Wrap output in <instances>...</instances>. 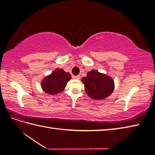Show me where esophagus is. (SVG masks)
Segmentation results:
<instances>
[{
  "label": "esophagus",
  "instance_id": "1",
  "mask_svg": "<svg viewBox=\"0 0 155 155\" xmlns=\"http://www.w3.org/2000/svg\"><path fill=\"white\" fill-rule=\"evenodd\" d=\"M74 78H76V79H77V80H79L80 78H81V75H77V76H74Z\"/></svg>",
  "mask_w": 155,
  "mask_h": 155
}]
</instances>
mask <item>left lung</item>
Wrapping results in <instances>:
<instances>
[{
    "mask_svg": "<svg viewBox=\"0 0 155 155\" xmlns=\"http://www.w3.org/2000/svg\"><path fill=\"white\" fill-rule=\"evenodd\" d=\"M81 81L84 85L85 93L94 100H103L109 97L114 89V82L110 76L92 70L83 77Z\"/></svg>",
    "mask_w": 155,
    "mask_h": 155,
    "instance_id": "1",
    "label": "left lung"
}]
</instances>
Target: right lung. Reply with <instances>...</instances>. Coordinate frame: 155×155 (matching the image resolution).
Returning <instances> with one entry per match:
<instances>
[{"instance_id": "add662e5", "label": "right lung", "mask_w": 155, "mask_h": 155, "mask_svg": "<svg viewBox=\"0 0 155 155\" xmlns=\"http://www.w3.org/2000/svg\"><path fill=\"white\" fill-rule=\"evenodd\" d=\"M71 79L69 72L62 68H55L50 74L46 76L41 82V87L45 93L56 95L64 90L68 82Z\"/></svg>"}]
</instances>
